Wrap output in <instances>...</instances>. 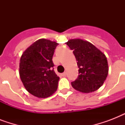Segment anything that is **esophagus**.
<instances>
[{
    "instance_id": "34e87169",
    "label": "esophagus",
    "mask_w": 125,
    "mask_h": 125,
    "mask_svg": "<svg viewBox=\"0 0 125 125\" xmlns=\"http://www.w3.org/2000/svg\"><path fill=\"white\" fill-rule=\"evenodd\" d=\"M66 74H67V73L66 72H64V73H63L62 74V76H66Z\"/></svg>"
}]
</instances>
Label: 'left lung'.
Wrapping results in <instances>:
<instances>
[{
  "label": "left lung",
  "instance_id": "8db88e82",
  "mask_svg": "<svg viewBox=\"0 0 125 125\" xmlns=\"http://www.w3.org/2000/svg\"><path fill=\"white\" fill-rule=\"evenodd\" d=\"M73 51L78 76L71 82L74 89L82 93L93 92L102 86L108 74V60L104 53L90 42L72 39L65 43Z\"/></svg>",
  "mask_w": 125,
  "mask_h": 125
}]
</instances>
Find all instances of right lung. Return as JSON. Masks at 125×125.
Here are the masks:
<instances>
[{"instance_id":"obj_1","label":"right lung","mask_w":125,"mask_h":125,"mask_svg":"<svg viewBox=\"0 0 125 125\" xmlns=\"http://www.w3.org/2000/svg\"><path fill=\"white\" fill-rule=\"evenodd\" d=\"M58 43L40 39L24 51L19 76L25 89L38 98H47L57 90L60 77L55 73L52 56Z\"/></svg>"}]
</instances>
